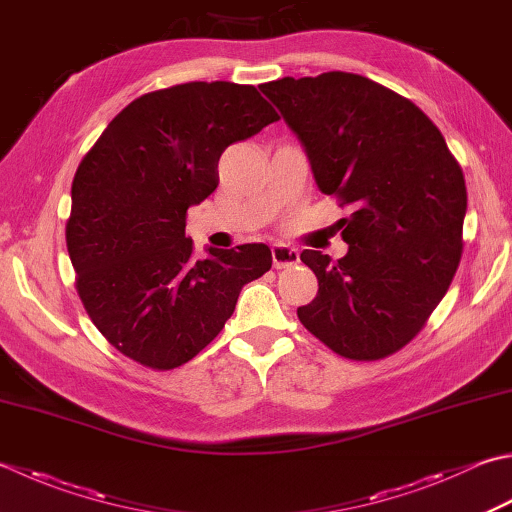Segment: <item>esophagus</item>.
I'll list each match as a JSON object with an SVG mask.
<instances>
[{"label":"esophagus","mask_w":512,"mask_h":512,"mask_svg":"<svg viewBox=\"0 0 512 512\" xmlns=\"http://www.w3.org/2000/svg\"><path fill=\"white\" fill-rule=\"evenodd\" d=\"M299 262L297 248L286 246V244H275L273 246V264L275 268H290Z\"/></svg>","instance_id":"esophagus-1"}]
</instances>
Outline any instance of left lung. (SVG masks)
Listing matches in <instances>:
<instances>
[{
    "instance_id": "1",
    "label": "left lung",
    "mask_w": 512,
    "mask_h": 512,
    "mask_svg": "<svg viewBox=\"0 0 512 512\" xmlns=\"http://www.w3.org/2000/svg\"><path fill=\"white\" fill-rule=\"evenodd\" d=\"M262 93L302 142L317 188L355 208L342 219V259L299 255L319 282L313 302L297 308L299 322L357 362L397 353L442 302L462 259V168L422 110L368 77H284Z\"/></svg>"
}]
</instances>
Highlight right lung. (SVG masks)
Returning <instances> with one entry per match:
<instances>
[{
    "label": "right lung",
    "mask_w": 512,
    "mask_h": 512,
    "mask_svg": "<svg viewBox=\"0 0 512 512\" xmlns=\"http://www.w3.org/2000/svg\"><path fill=\"white\" fill-rule=\"evenodd\" d=\"M279 115L255 86L190 82L130 102L79 164L66 246L86 313L119 353L170 370L219 335L266 244L193 255L186 210L219 184L224 150Z\"/></svg>",
    "instance_id": "1"
}]
</instances>
